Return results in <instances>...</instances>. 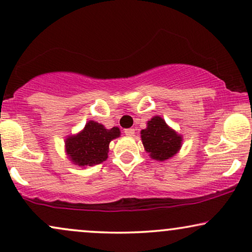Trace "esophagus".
I'll list each match as a JSON object with an SVG mask.
<instances>
[{
	"mask_svg": "<svg viewBox=\"0 0 252 252\" xmlns=\"http://www.w3.org/2000/svg\"><path fill=\"white\" fill-rule=\"evenodd\" d=\"M124 133H125L127 136H133V135H134V133H135V129L134 128H127V129H125V131H124Z\"/></svg>",
	"mask_w": 252,
	"mask_h": 252,
	"instance_id": "1",
	"label": "esophagus"
}]
</instances>
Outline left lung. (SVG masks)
Segmentation results:
<instances>
[{"instance_id": "1", "label": "left lung", "mask_w": 252, "mask_h": 252, "mask_svg": "<svg viewBox=\"0 0 252 252\" xmlns=\"http://www.w3.org/2000/svg\"><path fill=\"white\" fill-rule=\"evenodd\" d=\"M141 141L145 151L153 160L166 161L178 154L182 146V135L169 127L164 119L155 116L141 129Z\"/></svg>"}]
</instances>
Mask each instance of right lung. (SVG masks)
<instances>
[{"label": "right lung", "mask_w": 252, "mask_h": 252, "mask_svg": "<svg viewBox=\"0 0 252 252\" xmlns=\"http://www.w3.org/2000/svg\"><path fill=\"white\" fill-rule=\"evenodd\" d=\"M119 136V127L108 129L97 121L90 120L82 131L66 136L65 153L67 159L77 166H95L107 159L110 142Z\"/></svg>", "instance_id": "obj_1"}]
</instances>
